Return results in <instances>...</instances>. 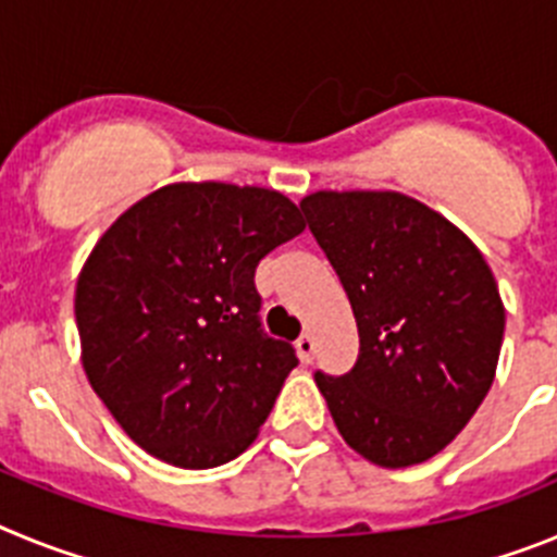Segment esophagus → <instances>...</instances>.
Returning <instances> with one entry per match:
<instances>
[{
    "mask_svg": "<svg viewBox=\"0 0 557 557\" xmlns=\"http://www.w3.org/2000/svg\"><path fill=\"white\" fill-rule=\"evenodd\" d=\"M295 348H298V357H301L304 366H309V362H312V357H314L312 334H301V337H298V343H295Z\"/></svg>",
    "mask_w": 557,
    "mask_h": 557,
    "instance_id": "34e87169",
    "label": "esophagus"
}]
</instances>
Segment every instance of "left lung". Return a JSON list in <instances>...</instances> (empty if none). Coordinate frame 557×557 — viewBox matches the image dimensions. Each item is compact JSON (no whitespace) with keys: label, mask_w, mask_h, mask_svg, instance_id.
Listing matches in <instances>:
<instances>
[{"label":"left lung","mask_w":557,"mask_h":557,"mask_svg":"<svg viewBox=\"0 0 557 557\" xmlns=\"http://www.w3.org/2000/svg\"><path fill=\"white\" fill-rule=\"evenodd\" d=\"M301 211L359 329L351 371L314 373L339 435L385 469L430 460L494 382L505 307L488 262L398 191H314Z\"/></svg>","instance_id":"obj_1"}]
</instances>
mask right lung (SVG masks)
Wrapping results in <instances>:
<instances>
[{"mask_svg":"<svg viewBox=\"0 0 557 557\" xmlns=\"http://www.w3.org/2000/svg\"><path fill=\"white\" fill-rule=\"evenodd\" d=\"M307 228L282 191L170 184L95 245L77 278L83 368L152 457L214 469L270 416L295 348L262 329L256 264Z\"/></svg>","mask_w":557,"mask_h":557,"instance_id":"1","label":"right lung"}]
</instances>
